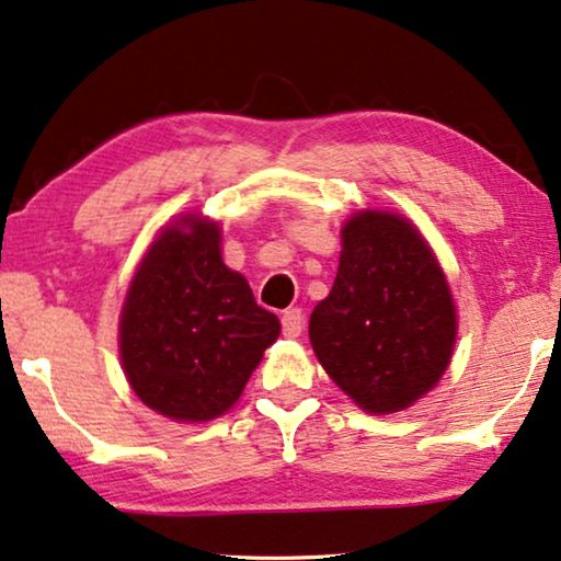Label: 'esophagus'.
Segmentation results:
<instances>
[{
	"instance_id": "esophagus-1",
	"label": "esophagus",
	"mask_w": 561,
	"mask_h": 561,
	"mask_svg": "<svg viewBox=\"0 0 561 561\" xmlns=\"http://www.w3.org/2000/svg\"><path fill=\"white\" fill-rule=\"evenodd\" d=\"M280 324H283V334L290 336V340H296V336H301L304 332V311L301 309L283 311Z\"/></svg>"
}]
</instances>
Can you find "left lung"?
Listing matches in <instances>:
<instances>
[{
    "mask_svg": "<svg viewBox=\"0 0 561 561\" xmlns=\"http://www.w3.org/2000/svg\"><path fill=\"white\" fill-rule=\"evenodd\" d=\"M336 386L370 413L409 409L447 370L457 336L444 273L398 214L359 211L342 229L334 286L309 321Z\"/></svg>",
    "mask_w": 561,
    "mask_h": 561,
    "instance_id": "1",
    "label": "left lung"
}]
</instances>
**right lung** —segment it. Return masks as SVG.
Returning a JSON list of instances; mask_svg holds the SVG:
<instances>
[{
  "instance_id": "right-lung-1",
  "label": "right lung",
  "mask_w": 561,
  "mask_h": 561,
  "mask_svg": "<svg viewBox=\"0 0 561 561\" xmlns=\"http://www.w3.org/2000/svg\"><path fill=\"white\" fill-rule=\"evenodd\" d=\"M219 227L196 214L152 242L127 290L119 355L145 405L209 421L240 398L280 321L221 263Z\"/></svg>"
}]
</instances>
